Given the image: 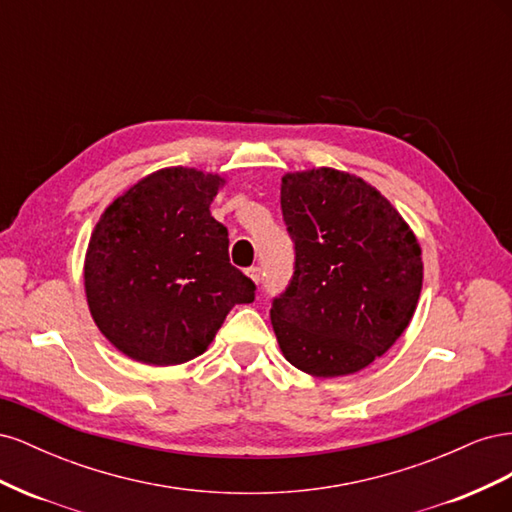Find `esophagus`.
<instances>
[{
  "instance_id": "esophagus-1",
  "label": "esophagus",
  "mask_w": 512,
  "mask_h": 512,
  "mask_svg": "<svg viewBox=\"0 0 512 512\" xmlns=\"http://www.w3.org/2000/svg\"><path fill=\"white\" fill-rule=\"evenodd\" d=\"M247 275L252 277V282H254V284H258V282H260V269H258V267H250V269H247Z\"/></svg>"
}]
</instances>
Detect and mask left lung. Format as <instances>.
I'll return each instance as SVG.
<instances>
[{"instance_id": "obj_1", "label": "left lung", "mask_w": 512, "mask_h": 512, "mask_svg": "<svg viewBox=\"0 0 512 512\" xmlns=\"http://www.w3.org/2000/svg\"><path fill=\"white\" fill-rule=\"evenodd\" d=\"M282 213L294 273L271 307L277 344L309 376L361 371L414 316L421 245L376 188L335 168L284 175Z\"/></svg>"}]
</instances>
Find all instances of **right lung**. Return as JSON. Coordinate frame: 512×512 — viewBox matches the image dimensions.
I'll use <instances>...</instances> for the list:
<instances>
[{
    "label": "right lung",
    "instance_id": "add662e5",
    "mask_svg": "<svg viewBox=\"0 0 512 512\" xmlns=\"http://www.w3.org/2000/svg\"><path fill=\"white\" fill-rule=\"evenodd\" d=\"M224 179L162 168L115 198L91 232L85 294L94 322L119 352L179 365L213 342L254 282L230 265L228 230L209 207Z\"/></svg>",
    "mask_w": 512,
    "mask_h": 512
}]
</instances>
